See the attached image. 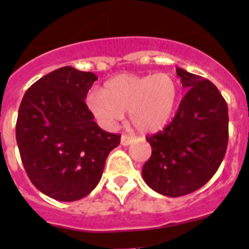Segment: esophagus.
<instances>
[{
    "label": "esophagus",
    "mask_w": 249,
    "mask_h": 249,
    "mask_svg": "<svg viewBox=\"0 0 249 249\" xmlns=\"http://www.w3.org/2000/svg\"><path fill=\"white\" fill-rule=\"evenodd\" d=\"M131 141H133V138H131V137H129V135H126V134L121 135V138H120L121 145H129L131 143Z\"/></svg>",
    "instance_id": "obj_1"
}]
</instances>
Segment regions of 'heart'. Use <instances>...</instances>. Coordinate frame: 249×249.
Here are the masks:
<instances>
[{"label": "heart", "instance_id": "obj_1", "mask_svg": "<svg viewBox=\"0 0 249 249\" xmlns=\"http://www.w3.org/2000/svg\"><path fill=\"white\" fill-rule=\"evenodd\" d=\"M178 100L179 86L171 74H123L108 80L104 90H90L86 105L97 123L106 129L116 126L129 111L135 129L157 133L170 123Z\"/></svg>", "mask_w": 249, "mask_h": 249}]
</instances>
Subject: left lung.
Here are the masks:
<instances>
[{"label": "left lung", "mask_w": 249, "mask_h": 249, "mask_svg": "<svg viewBox=\"0 0 249 249\" xmlns=\"http://www.w3.org/2000/svg\"><path fill=\"white\" fill-rule=\"evenodd\" d=\"M187 94L163 130L147 137L152 155L143 180L166 197H180L203 187L217 171L228 147V106L210 80L177 68Z\"/></svg>", "instance_id": "obj_1"}]
</instances>
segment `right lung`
<instances>
[{"label": "right lung", "instance_id": "right-lung-1", "mask_svg": "<svg viewBox=\"0 0 249 249\" xmlns=\"http://www.w3.org/2000/svg\"><path fill=\"white\" fill-rule=\"evenodd\" d=\"M93 72L64 66L26 90L16 121V142L30 181L43 195L78 201L96 188L120 135L94 123L87 93Z\"/></svg>", "mask_w": 249, "mask_h": 249}]
</instances>
